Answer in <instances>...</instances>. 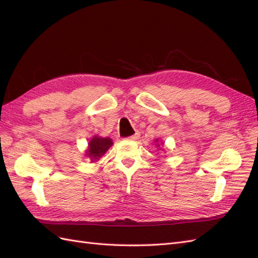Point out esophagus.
<instances>
[{
	"label": "esophagus",
	"instance_id": "obj_1",
	"mask_svg": "<svg viewBox=\"0 0 258 258\" xmlns=\"http://www.w3.org/2000/svg\"><path fill=\"white\" fill-rule=\"evenodd\" d=\"M139 138H140V132H136L135 135L128 137L127 140H130V141H136V140H138Z\"/></svg>",
	"mask_w": 258,
	"mask_h": 258
}]
</instances>
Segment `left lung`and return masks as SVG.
I'll return each instance as SVG.
<instances>
[{"label":"left lung","mask_w":258,"mask_h":258,"mask_svg":"<svg viewBox=\"0 0 258 258\" xmlns=\"http://www.w3.org/2000/svg\"><path fill=\"white\" fill-rule=\"evenodd\" d=\"M157 141H158V140H157Z\"/></svg>","instance_id":"1"}]
</instances>
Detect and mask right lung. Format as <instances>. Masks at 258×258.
Returning a JSON list of instances; mask_svg holds the SVG:
<instances>
[{"mask_svg": "<svg viewBox=\"0 0 258 258\" xmlns=\"http://www.w3.org/2000/svg\"><path fill=\"white\" fill-rule=\"evenodd\" d=\"M112 144H113L112 140L108 138L104 139V138L95 137L93 139H91V141L89 142V148L87 151L89 158L91 160L98 159L108 150V148H110Z\"/></svg>", "mask_w": 258, "mask_h": 258, "instance_id": "1", "label": "right lung"}]
</instances>
